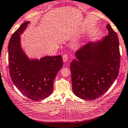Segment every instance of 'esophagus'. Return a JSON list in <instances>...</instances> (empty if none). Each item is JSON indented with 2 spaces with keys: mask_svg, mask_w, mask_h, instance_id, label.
I'll list each match as a JSON object with an SVG mask.
<instances>
[{
  "mask_svg": "<svg viewBox=\"0 0 128 128\" xmlns=\"http://www.w3.org/2000/svg\"><path fill=\"white\" fill-rule=\"evenodd\" d=\"M63 60H64V62H66L67 60H68V56L67 54H64L63 55Z\"/></svg>",
  "mask_w": 128,
  "mask_h": 128,
  "instance_id": "obj_1",
  "label": "esophagus"
}]
</instances>
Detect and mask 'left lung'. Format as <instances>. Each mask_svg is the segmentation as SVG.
<instances>
[{
	"mask_svg": "<svg viewBox=\"0 0 128 128\" xmlns=\"http://www.w3.org/2000/svg\"><path fill=\"white\" fill-rule=\"evenodd\" d=\"M101 41L88 42L76 52L70 65L72 91L77 96L93 100L104 94L118 77L120 64L117 34L110 25Z\"/></svg>",
	"mask_w": 128,
	"mask_h": 128,
	"instance_id": "left-lung-1",
	"label": "left lung"
}]
</instances>
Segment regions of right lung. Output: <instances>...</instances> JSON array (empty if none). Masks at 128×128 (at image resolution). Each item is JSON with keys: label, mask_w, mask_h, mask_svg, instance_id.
<instances>
[{"label": "right lung", "mask_w": 128, "mask_h": 128, "mask_svg": "<svg viewBox=\"0 0 128 128\" xmlns=\"http://www.w3.org/2000/svg\"><path fill=\"white\" fill-rule=\"evenodd\" d=\"M29 22L21 24L10 40L8 66L11 79L20 91L30 100L39 101L51 94L54 80L63 66L61 56H46L40 60L27 57L20 46V34Z\"/></svg>", "instance_id": "right-lung-1"}]
</instances>
